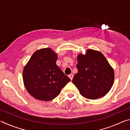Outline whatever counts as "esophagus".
<instances>
[{
    "label": "esophagus",
    "instance_id": "obj_1",
    "mask_svg": "<svg viewBox=\"0 0 130 130\" xmlns=\"http://www.w3.org/2000/svg\"><path fill=\"white\" fill-rule=\"evenodd\" d=\"M69 78H70V80H72V79H73V74H70L69 75Z\"/></svg>",
    "mask_w": 130,
    "mask_h": 130
}]
</instances>
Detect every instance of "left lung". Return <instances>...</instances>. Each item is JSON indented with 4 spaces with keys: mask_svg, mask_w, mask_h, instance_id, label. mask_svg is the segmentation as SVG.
Masks as SVG:
<instances>
[{
    "mask_svg": "<svg viewBox=\"0 0 130 130\" xmlns=\"http://www.w3.org/2000/svg\"><path fill=\"white\" fill-rule=\"evenodd\" d=\"M77 60L78 72L72 82L81 95L89 99L105 96L113 85L114 72L104 55L89 49L85 55L79 54Z\"/></svg>",
    "mask_w": 130,
    "mask_h": 130,
    "instance_id": "8db88e82",
    "label": "left lung"
}]
</instances>
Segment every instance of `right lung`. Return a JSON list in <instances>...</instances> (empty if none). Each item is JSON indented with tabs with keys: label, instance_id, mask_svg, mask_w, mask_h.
<instances>
[{
	"label": "right lung",
	"instance_id": "1",
	"mask_svg": "<svg viewBox=\"0 0 130 130\" xmlns=\"http://www.w3.org/2000/svg\"><path fill=\"white\" fill-rule=\"evenodd\" d=\"M57 54L45 48L34 53L24 68L23 78L27 92L34 98L50 101L70 81L56 65Z\"/></svg>",
	"mask_w": 130,
	"mask_h": 130
}]
</instances>
